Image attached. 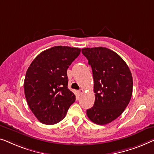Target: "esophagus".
<instances>
[{
	"instance_id": "1",
	"label": "esophagus",
	"mask_w": 154,
	"mask_h": 154,
	"mask_svg": "<svg viewBox=\"0 0 154 154\" xmlns=\"http://www.w3.org/2000/svg\"><path fill=\"white\" fill-rule=\"evenodd\" d=\"M78 93H79V96H81V95L84 93V90L82 89V88H80V89H79V91H78Z\"/></svg>"
}]
</instances>
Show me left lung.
<instances>
[{"instance_id": "obj_1", "label": "left lung", "mask_w": 154, "mask_h": 154, "mask_svg": "<svg viewBox=\"0 0 154 154\" xmlns=\"http://www.w3.org/2000/svg\"><path fill=\"white\" fill-rule=\"evenodd\" d=\"M94 76L95 103L86 110L88 119L98 125L109 123L123 113L133 94L131 70L119 55L106 47L82 49Z\"/></svg>"}]
</instances>
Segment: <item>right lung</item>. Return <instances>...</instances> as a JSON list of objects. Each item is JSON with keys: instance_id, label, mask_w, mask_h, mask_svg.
I'll return each mask as SVG.
<instances>
[{"instance_id": "obj_1", "label": "right lung", "mask_w": 154, "mask_h": 154, "mask_svg": "<svg viewBox=\"0 0 154 154\" xmlns=\"http://www.w3.org/2000/svg\"><path fill=\"white\" fill-rule=\"evenodd\" d=\"M80 51L75 47H53L37 56L28 68L23 84L26 99L40 122H59L75 101L68 88L67 70Z\"/></svg>"}]
</instances>
